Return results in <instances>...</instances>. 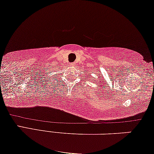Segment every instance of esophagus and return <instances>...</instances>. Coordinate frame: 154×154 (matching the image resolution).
<instances>
[{
	"label": "esophagus",
	"mask_w": 154,
	"mask_h": 154,
	"mask_svg": "<svg viewBox=\"0 0 154 154\" xmlns=\"http://www.w3.org/2000/svg\"><path fill=\"white\" fill-rule=\"evenodd\" d=\"M71 65H72V66H73V63H71Z\"/></svg>",
	"instance_id": "esophagus-1"
}]
</instances>
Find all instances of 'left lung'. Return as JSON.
Segmentation results:
<instances>
[{
    "mask_svg": "<svg viewBox=\"0 0 154 154\" xmlns=\"http://www.w3.org/2000/svg\"><path fill=\"white\" fill-rule=\"evenodd\" d=\"M92 79H93V78H92Z\"/></svg>",
    "mask_w": 154,
    "mask_h": 154,
    "instance_id": "8db88e82",
    "label": "left lung"
}]
</instances>
